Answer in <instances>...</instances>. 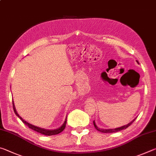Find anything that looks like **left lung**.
I'll list each match as a JSON object with an SVG mask.
<instances>
[{"label": "left lung", "instance_id": "1", "mask_svg": "<svg viewBox=\"0 0 156 156\" xmlns=\"http://www.w3.org/2000/svg\"><path fill=\"white\" fill-rule=\"evenodd\" d=\"M136 62L138 63V60H136ZM133 119V120L131 121V122H130L129 123H128L127 125H124V126H120V127H118V128H115V129H100L98 127V126H96V122H95V120H94V125L95 126V128H96L98 131H99L100 132H102V133H115V132H118V131H120L121 130H123V129H125L128 127V126H130L132 123H133L134 122V120H136Z\"/></svg>", "mask_w": 156, "mask_h": 156}]
</instances>
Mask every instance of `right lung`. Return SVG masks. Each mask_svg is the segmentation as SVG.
<instances>
[{
  "mask_svg": "<svg viewBox=\"0 0 156 156\" xmlns=\"http://www.w3.org/2000/svg\"><path fill=\"white\" fill-rule=\"evenodd\" d=\"M13 100V99H12ZM12 103H13V108H14V113L16 115L18 118H20V119L23 121V122L27 126H28L29 128H30L31 129H33L34 131L38 132V133L43 134V135H45V136H53V135H57V134L60 133V132H62L63 130H64L65 126H66V123H67V115L66 116V118H65V120L64 123L62 124V125L60 126L59 128L56 129H44V128H41V127H38V126H34L33 125H31V124L27 122V121H25V120H23L22 118L20 117L19 115V114L17 113L16 112V107H15V105H14V101H12Z\"/></svg>",
  "mask_w": 156,
  "mask_h": 156,
  "instance_id": "obj_1",
  "label": "right lung"
}]
</instances>
